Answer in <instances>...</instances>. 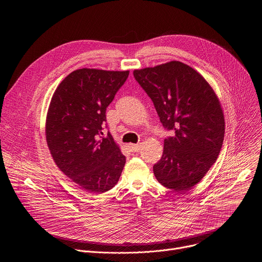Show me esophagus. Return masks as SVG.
I'll list each match as a JSON object with an SVG mask.
<instances>
[{"label":"esophagus","instance_id":"esophagus-1","mask_svg":"<svg viewBox=\"0 0 262 262\" xmlns=\"http://www.w3.org/2000/svg\"><path fill=\"white\" fill-rule=\"evenodd\" d=\"M128 147L130 149V151H133V152H138L141 149L140 144H128Z\"/></svg>","mask_w":262,"mask_h":262}]
</instances>
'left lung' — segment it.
Wrapping results in <instances>:
<instances>
[{
    "label": "left lung",
    "instance_id": "left-lung-1",
    "mask_svg": "<svg viewBox=\"0 0 262 262\" xmlns=\"http://www.w3.org/2000/svg\"><path fill=\"white\" fill-rule=\"evenodd\" d=\"M134 77L151 98L165 128L162 159L154 166L158 181L176 192H188L215 163L224 141L225 120L206 80L179 61L136 69Z\"/></svg>",
    "mask_w": 262,
    "mask_h": 262
}]
</instances>
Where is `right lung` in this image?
Wrapping results in <instances>:
<instances>
[{
  "label": "right lung",
  "mask_w": 262,
  "mask_h": 262,
  "mask_svg": "<svg viewBox=\"0 0 262 262\" xmlns=\"http://www.w3.org/2000/svg\"><path fill=\"white\" fill-rule=\"evenodd\" d=\"M128 74V70H74L57 87L50 103L46 135L53 160L89 193L114 188L125 165L113 137L101 135L105 110Z\"/></svg>",
  "instance_id": "add662e5"
}]
</instances>
